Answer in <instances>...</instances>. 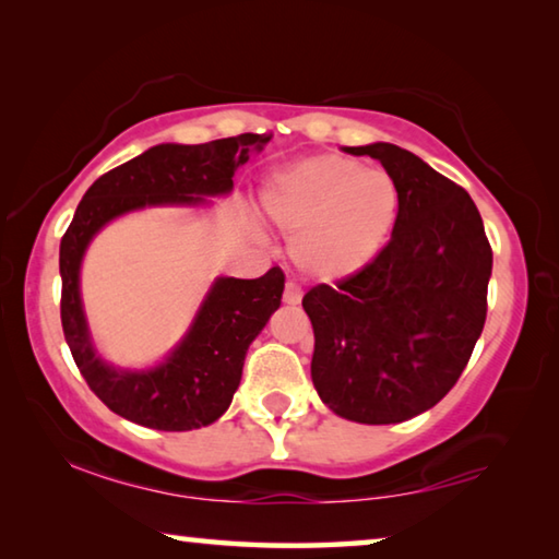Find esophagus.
Returning a JSON list of instances; mask_svg holds the SVG:
<instances>
[{"mask_svg":"<svg viewBox=\"0 0 559 559\" xmlns=\"http://www.w3.org/2000/svg\"><path fill=\"white\" fill-rule=\"evenodd\" d=\"M300 298H302L300 288L293 281H288L286 283V290H283V302H288V306H298Z\"/></svg>","mask_w":559,"mask_h":559,"instance_id":"34e87169","label":"esophagus"}]
</instances>
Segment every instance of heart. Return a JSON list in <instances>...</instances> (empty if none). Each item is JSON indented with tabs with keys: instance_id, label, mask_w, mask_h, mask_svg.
Returning <instances> with one entry per match:
<instances>
[{
	"instance_id": "obj_1",
	"label": "heart",
	"mask_w": 559,
	"mask_h": 559,
	"mask_svg": "<svg viewBox=\"0 0 559 559\" xmlns=\"http://www.w3.org/2000/svg\"><path fill=\"white\" fill-rule=\"evenodd\" d=\"M261 210L290 236V259L316 283L357 276L380 257L400 216L390 173L359 159L320 155L273 173Z\"/></svg>"
}]
</instances>
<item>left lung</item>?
<instances>
[{"instance_id": "8db88e82", "label": "left lung", "mask_w": 559, "mask_h": 559, "mask_svg": "<svg viewBox=\"0 0 559 559\" xmlns=\"http://www.w3.org/2000/svg\"><path fill=\"white\" fill-rule=\"evenodd\" d=\"M380 159L400 216L380 257L337 286L310 288V377L323 404L357 424H400L431 409L484 333L493 251L468 192L392 143L345 147Z\"/></svg>"}]
</instances>
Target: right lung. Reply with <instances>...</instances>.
Instances as JSON below:
<instances>
[{
    "mask_svg": "<svg viewBox=\"0 0 559 559\" xmlns=\"http://www.w3.org/2000/svg\"><path fill=\"white\" fill-rule=\"evenodd\" d=\"M271 135L243 132L204 145L163 143L110 169L83 194L61 239V325L83 380L110 412L140 427L192 431L210 427L239 390L246 349L266 328L283 296V271L261 278L219 276L185 337L147 370L108 365L88 330L81 300V263L103 226L147 206H200L234 189V173L261 153Z\"/></svg>",
    "mask_w": 559,
    "mask_h": 559,
    "instance_id": "right-lung-1",
    "label": "right lung"
}]
</instances>
